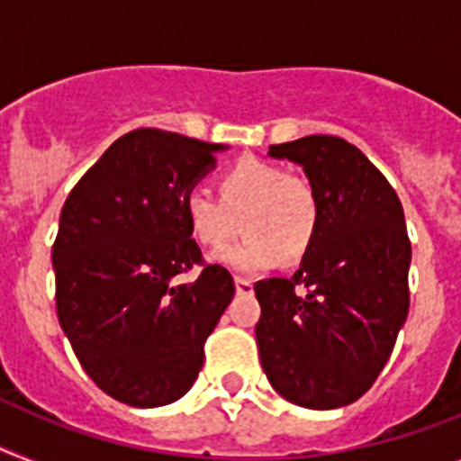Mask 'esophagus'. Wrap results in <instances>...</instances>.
Masks as SVG:
<instances>
[{
	"mask_svg": "<svg viewBox=\"0 0 461 461\" xmlns=\"http://www.w3.org/2000/svg\"><path fill=\"white\" fill-rule=\"evenodd\" d=\"M234 285H237V293H241V295H250L253 293V281L250 278L237 276L234 278Z\"/></svg>",
	"mask_w": 461,
	"mask_h": 461,
	"instance_id": "obj_1",
	"label": "esophagus"
}]
</instances>
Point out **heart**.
I'll return each mask as SVG.
<instances>
[{"mask_svg": "<svg viewBox=\"0 0 461 461\" xmlns=\"http://www.w3.org/2000/svg\"><path fill=\"white\" fill-rule=\"evenodd\" d=\"M218 196L189 189L183 218L189 237L203 249H222L241 230L246 237L220 250L215 262L234 272L269 269L281 258L300 260L314 246L321 224V201L307 177L262 158H239L215 180Z\"/></svg>", "mask_w": 461, "mask_h": 461, "instance_id": "1", "label": "heart"}]
</instances>
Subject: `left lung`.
Instances as JSON below:
<instances>
[{"instance_id": "obj_1", "label": "left lung", "mask_w": 461, "mask_h": 461, "mask_svg": "<svg viewBox=\"0 0 461 461\" xmlns=\"http://www.w3.org/2000/svg\"><path fill=\"white\" fill-rule=\"evenodd\" d=\"M269 157L303 166L321 224L293 276L255 284L262 370L290 403L342 408L373 386L408 316L403 206L368 157L338 135L272 145Z\"/></svg>"}]
</instances>
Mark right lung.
Instances as JSON below:
<instances>
[{
    "instance_id": "obj_1",
    "label": "right lung",
    "mask_w": 461,
    "mask_h": 461,
    "mask_svg": "<svg viewBox=\"0 0 461 461\" xmlns=\"http://www.w3.org/2000/svg\"><path fill=\"white\" fill-rule=\"evenodd\" d=\"M220 149L168 131H131L81 176L60 211L51 253L58 321L88 377L133 408L189 392L234 297L231 274L203 262L183 218V196ZM196 264V282L172 284Z\"/></svg>"
}]
</instances>
